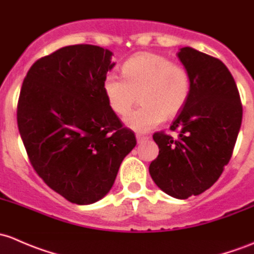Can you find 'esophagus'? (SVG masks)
Here are the masks:
<instances>
[{"instance_id": "34e87169", "label": "esophagus", "mask_w": 254, "mask_h": 254, "mask_svg": "<svg viewBox=\"0 0 254 254\" xmlns=\"http://www.w3.org/2000/svg\"><path fill=\"white\" fill-rule=\"evenodd\" d=\"M135 137H137L138 143H142V142H144V140L148 139V137H146V135H143V134H137Z\"/></svg>"}]
</instances>
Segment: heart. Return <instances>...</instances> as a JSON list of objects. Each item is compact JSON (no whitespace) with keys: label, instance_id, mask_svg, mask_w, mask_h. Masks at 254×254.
<instances>
[{"label":"heart","instance_id":"b5f03b06","mask_svg":"<svg viewBox=\"0 0 254 254\" xmlns=\"http://www.w3.org/2000/svg\"><path fill=\"white\" fill-rule=\"evenodd\" d=\"M124 79L110 73L104 79V94L117 115L127 114L140 95L143 104L125 117V124L137 132H148L185 108L190 95V75L181 64L163 55L140 52L121 68Z\"/></svg>","mask_w":254,"mask_h":254}]
</instances>
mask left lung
I'll use <instances>...</instances> for the list:
<instances>
[{
  "instance_id": "8db88e82",
  "label": "left lung",
  "mask_w": 254,
  "mask_h": 254,
  "mask_svg": "<svg viewBox=\"0 0 254 254\" xmlns=\"http://www.w3.org/2000/svg\"><path fill=\"white\" fill-rule=\"evenodd\" d=\"M190 75V95L170 129L177 139L154 133L159 155L149 166L156 186L177 199L210 188L234 151L242 122V104L234 77L220 60L192 48L177 54Z\"/></svg>"
}]
</instances>
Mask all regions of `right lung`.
I'll use <instances>...</instances> for the list:
<instances>
[{"label":"right lung","instance_id":"right-lung-1","mask_svg":"<svg viewBox=\"0 0 254 254\" xmlns=\"http://www.w3.org/2000/svg\"><path fill=\"white\" fill-rule=\"evenodd\" d=\"M112 52L70 45L41 57L20 89L17 122L30 164L70 203L91 204L111 190L135 135L104 94Z\"/></svg>","mask_w":254,"mask_h":254}]
</instances>
